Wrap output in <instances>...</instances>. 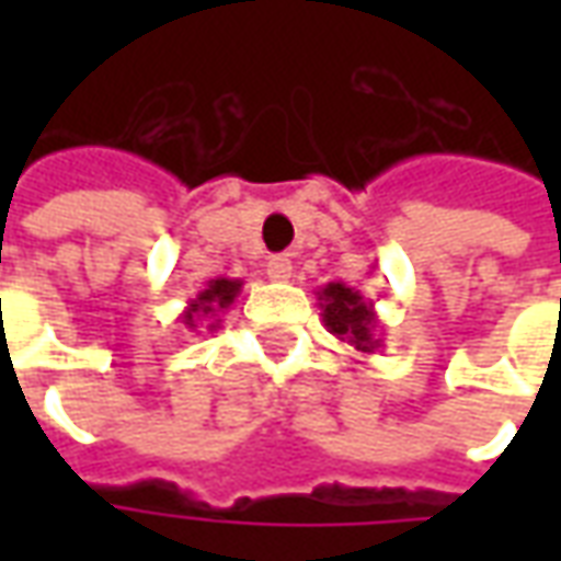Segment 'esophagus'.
<instances>
[{
  "mask_svg": "<svg viewBox=\"0 0 561 561\" xmlns=\"http://www.w3.org/2000/svg\"><path fill=\"white\" fill-rule=\"evenodd\" d=\"M294 273V264L288 255H276L267 261V276L273 282H288Z\"/></svg>",
  "mask_w": 561,
  "mask_h": 561,
  "instance_id": "34e87169",
  "label": "esophagus"
}]
</instances>
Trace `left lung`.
Masks as SVG:
<instances>
[{
  "label": "left lung",
  "mask_w": 561,
  "mask_h": 561,
  "mask_svg": "<svg viewBox=\"0 0 561 561\" xmlns=\"http://www.w3.org/2000/svg\"><path fill=\"white\" fill-rule=\"evenodd\" d=\"M318 306L324 328L336 340L348 342L354 352L376 354L381 348V321L376 316V306L364 300L357 288H348L345 282H328L318 288Z\"/></svg>",
  "instance_id": "1"
}]
</instances>
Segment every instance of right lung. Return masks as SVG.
Masks as SVG:
<instances>
[{"label":"right lung","instance_id":"obj_1","mask_svg":"<svg viewBox=\"0 0 561 561\" xmlns=\"http://www.w3.org/2000/svg\"><path fill=\"white\" fill-rule=\"evenodd\" d=\"M243 291V282L228 279V276H216L204 285V291H197L195 300H188L183 309V324L188 330L204 328V321H209L207 330H216L221 321V312H228L237 300V294Z\"/></svg>","mask_w":561,"mask_h":561}]
</instances>
